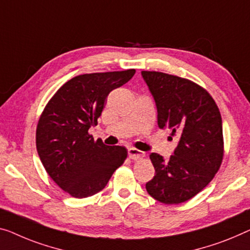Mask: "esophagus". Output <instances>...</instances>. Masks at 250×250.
Here are the masks:
<instances>
[{
    "label": "esophagus",
    "instance_id": "esophagus-1",
    "mask_svg": "<svg viewBox=\"0 0 250 250\" xmlns=\"http://www.w3.org/2000/svg\"><path fill=\"white\" fill-rule=\"evenodd\" d=\"M128 156H129V158L133 159V161H137V159H143L145 157V154L143 151L138 150V149H136V148H129Z\"/></svg>",
    "mask_w": 250,
    "mask_h": 250
}]
</instances>
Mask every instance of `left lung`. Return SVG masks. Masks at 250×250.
<instances>
[{
    "mask_svg": "<svg viewBox=\"0 0 250 250\" xmlns=\"http://www.w3.org/2000/svg\"><path fill=\"white\" fill-rule=\"evenodd\" d=\"M157 107L161 129L178 144L169 159L151 152L155 176L149 195L165 204L192 199L210 183L223 158L222 120L214 100L194 82L161 72H141ZM170 137V138H172Z\"/></svg>",
    "mask_w": 250,
    "mask_h": 250,
    "instance_id": "obj_1",
    "label": "left lung"
}]
</instances>
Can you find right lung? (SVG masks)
<instances>
[{
	"label": "right lung",
	"instance_id": "add662e5",
	"mask_svg": "<svg viewBox=\"0 0 250 250\" xmlns=\"http://www.w3.org/2000/svg\"><path fill=\"white\" fill-rule=\"evenodd\" d=\"M135 73L78 75L66 82L44 107L37 125V151L48 175L72 196L83 199L102 191L126 158L125 147L95 141L88 129L98 125L109 93Z\"/></svg>",
	"mask_w": 250,
	"mask_h": 250
}]
</instances>
